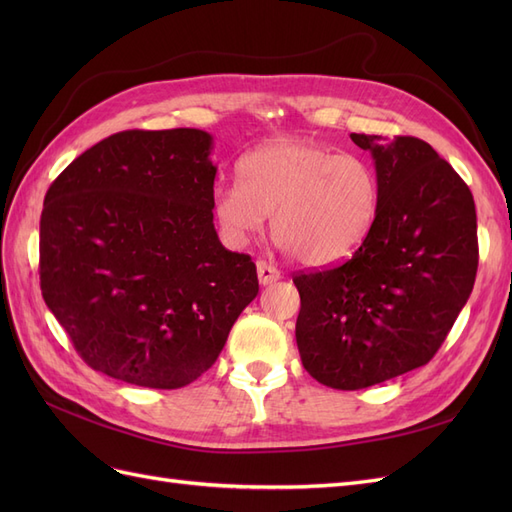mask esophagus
Returning a JSON list of instances; mask_svg holds the SVG:
<instances>
[{
    "instance_id": "1",
    "label": "esophagus",
    "mask_w": 512,
    "mask_h": 512,
    "mask_svg": "<svg viewBox=\"0 0 512 512\" xmlns=\"http://www.w3.org/2000/svg\"><path fill=\"white\" fill-rule=\"evenodd\" d=\"M256 271H258V282L262 286H269V284L277 282L282 277L280 271H277L273 265H269V262H265V260L256 262Z\"/></svg>"
}]
</instances>
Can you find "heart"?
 <instances>
[{
	"instance_id": "obj_1",
	"label": "heart",
	"mask_w": 512,
	"mask_h": 512,
	"mask_svg": "<svg viewBox=\"0 0 512 512\" xmlns=\"http://www.w3.org/2000/svg\"><path fill=\"white\" fill-rule=\"evenodd\" d=\"M241 181H220L211 205L224 241L245 247L271 215L273 237L307 267L350 258L374 226L380 179L365 158L280 136L239 162Z\"/></svg>"
}]
</instances>
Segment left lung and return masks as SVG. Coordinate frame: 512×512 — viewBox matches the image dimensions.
<instances>
[{
    "label": "left lung",
    "instance_id": "1",
    "mask_svg": "<svg viewBox=\"0 0 512 512\" xmlns=\"http://www.w3.org/2000/svg\"><path fill=\"white\" fill-rule=\"evenodd\" d=\"M350 138L374 160L378 218L344 265L292 280L303 367L339 391L429 363L468 303L478 267L474 198L453 166L414 136Z\"/></svg>",
    "mask_w": 512,
    "mask_h": 512
}]
</instances>
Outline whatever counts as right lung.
<instances>
[{"mask_svg":"<svg viewBox=\"0 0 512 512\" xmlns=\"http://www.w3.org/2000/svg\"><path fill=\"white\" fill-rule=\"evenodd\" d=\"M213 136L104 138L44 196L40 288L85 363L147 389H181L218 359L258 294L250 256L213 226Z\"/></svg>","mask_w":512,"mask_h":512,"instance_id":"add662e5","label":"right lung"}]
</instances>
